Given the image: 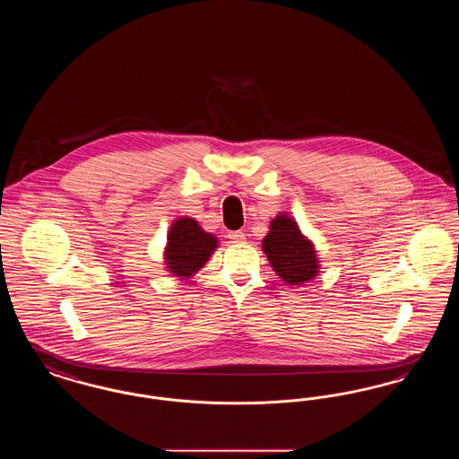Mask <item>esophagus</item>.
Segmentation results:
<instances>
[{
    "instance_id": "obj_1",
    "label": "esophagus",
    "mask_w": 459,
    "mask_h": 459,
    "mask_svg": "<svg viewBox=\"0 0 459 459\" xmlns=\"http://www.w3.org/2000/svg\"><path fill=\"white\" fill-rule=\"evenodd\" d=\"M229 239L232 240V242H244L246 236L240 230H234V232H229Z\"/></svg>"
}]
</instances>
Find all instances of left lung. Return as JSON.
<instances>
[{"label": "left lung", "instance_id": "left-lung-1", "mask_svg": "<svg viewBox=\"0 0 459 459\" xmlns=\"http://www.w3.org/2000/svg\"><path fill=\"white\" fill-rule=\"evenodd\" d=\"M262 249L273 272L285 284H306L320 273V258L313 240L306 238L289 213L282 212L270 221Z\"/></svg>", "mask_w": 459, "mask_h": 459}]
</instances>
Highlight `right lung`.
Returning a JSON list of instances; mask_svg holds the SVG:
<instances>
[{
    "instance_id": "obj_1",
    "label": "right lung",
    "mask_w": 459,
    "mask_h": 459,
    "mask_svg": "<svg viewBox=\"0 0 459 459\" xmlns=\"http://www.w3.org/2000/svg\"><path fill=\"white\" fill-rule=\"evenodd\" d=\"M217 247L219 238L215 234L206 232L191 217H178L172 221L167 234L163 264L170 275L191 279L206 264Z\"/></svg>"
}]
</instances>
